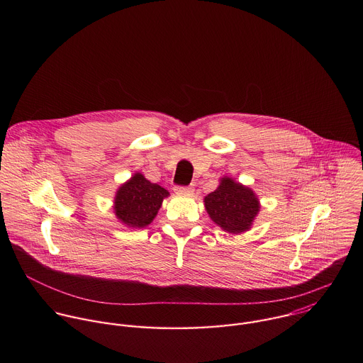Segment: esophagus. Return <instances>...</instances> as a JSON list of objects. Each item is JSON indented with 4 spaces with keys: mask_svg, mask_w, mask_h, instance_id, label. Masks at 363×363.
Instances as JSON below:
<instances>
[{
    "mask_svg": "<svg viewBox=\"0 0 363 363\" xmlns=\"http://www.w3.org/2000/svg\"><path fill=\"white\" fill-rule=\"evenodd\" d=\"M174 191L177 194H192L194 192V188L192 186H182V185H177L174 188Z\"/></svg>",
    "mask_w": 363,
    "mask_h": 363,
    "instance_id": "34e87169",
    "label": "esophagus"
}]
</instances>
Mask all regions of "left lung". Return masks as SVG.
<instances>
[{"mask_svg": "<svg viewBox=\"0 0 363 363\" xmlns=\"http://www.w3.org/2000/svg\"><path fill=\"white\" fill-rule=\"evenodd\" d=\"M203 202L211 220L231 234L247 231L260 210L255 194L231 178H223L220 186L206 195Z\"/></svg>", "mask_w": 363, "mask_h": 363, "instance_id": "1", "label": "left lung"}]
</instances>
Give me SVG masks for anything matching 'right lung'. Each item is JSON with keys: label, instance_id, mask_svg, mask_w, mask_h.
Listing matches in <instances>:
<instances>
[{"label": "right lung", "instance_id": "1", "mask_svg": "<svg viewBox=\"0 0 363 363\" xmlns=\"http://www.w3.org/2000/svg\"><path fill=\"white\" fill-rule=\"evenodd\" d=\"M168 195L165 188L149 182L142 174H135L116 194V217L129 227L143 228L157 217L164 198Z\"/></svg>", "mask_w": 363, "mask_h": 363}]
</instances>
